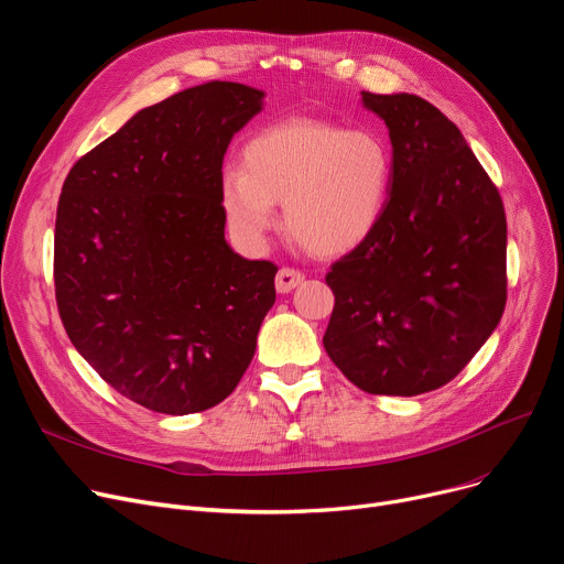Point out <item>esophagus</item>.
<instances>
[{"label":"esophagus","instance_id":"obj_1","mask_svg":"<svg viewBox=\"0 0 564 564\" xmlns=\"http://www.w3.org/2000/svg\"><path fill=\"white\" fill-rule=\"evenodd\" d=\"M302 283H304V274L297 270H290V267H283V270H279V274H276V292H281V294L292 292Z\"/></svg>","mask_w":564,"mask_h":564}]
</instances>
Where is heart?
Here are the masks:
<instances>
[{
  "instance_id": "obj_1",
  "label": "heart",
  "mask_w": 564,
  "mask_h": 564,
  "mask_svg": "<svg viewBox=\"0 0 564 564\" xmlns=\"http://www.w3.org/2000/svg\"><path fill=\"white\" fill-rule=\"evenodd\" d=\"M391 187L393 153L381 134L297 116L242 145L240 169L219 177V205L237 240L260 247L283 203L292 240L317 258H338L370 240Z\"/></svg>"
}]
</instances>
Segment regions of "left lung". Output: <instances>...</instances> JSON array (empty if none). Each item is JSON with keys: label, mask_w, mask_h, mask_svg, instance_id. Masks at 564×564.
<instances>
[{"label": "left lung", "mask_w": 564, "mask_h": 564, "mask_svg": "<svg viewBox=\"0 0 564 564\" xmlns=\"http://www.w3.org/2000/svg\"><path fill=\"white\" fill-rule=\"evenodd\" d=\"M389 128L393 187L370 240L332 264L322 343L372 395H421L457 377L506 311L508 221L459 128L411 94H361Z\"/></svg>", "instance_id": "left-lung-1"}]
</instances>
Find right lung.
I'll return each instance as SVG.
<instances>
[{
  "label": "right lung",
  "mask_w": 564,
  "mask_h": 564,
  "mask_svg": "<svg viewBox=\"0 0 564 564\" xmlns=\"http://www.w3.org/2000/svg\"><path fill=\"white\" fill-rule=\"evenodd\" d=\"M264 91L207 82L137 111L68 173L54 290L75 349L128 400L171 416L226 400L274 306L276 264L224 237L219 177Z\"/></svg>",
  "instance_id": "add662e5"
}]
</instances>
